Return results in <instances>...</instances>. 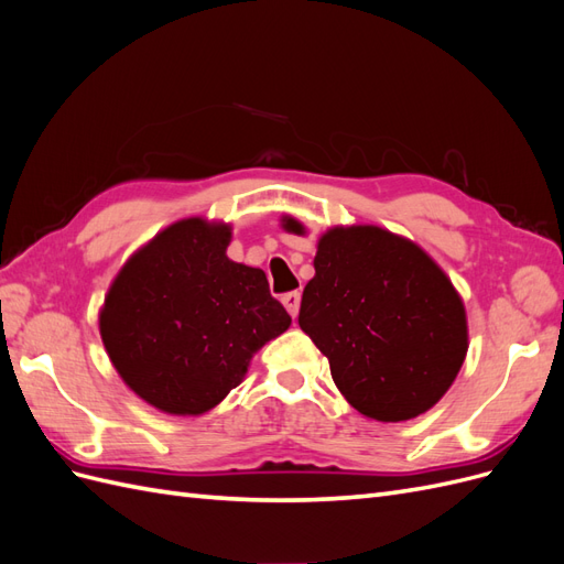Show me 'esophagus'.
<instances>
[{"instance_id": "esophagus-1", "label": "esophagus", "mask_w": 564, "mask_h": 564, "mask_svg": "<svg viewBox=\"0 0 564 564\" xmlns=\"http://www.w3.org/2000/svg\"><path fill=\"white\" fill-rule=\"evenodd\" d=\"M282 303L284 308L289 311V315L296 317L299 315V308H301V292H289L282 296Z\"/></svg>"}]
</instances>
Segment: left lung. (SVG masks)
<instances>
[{
	"label": "left lung",
	"mask_w": 564,
	"mask_h": 564,
	"mask_svg": "<svg viewBox=\"0 0 564 564\" xmlns=\"http://www.w3.org/2000/svg\"><path fill=\"white\" fill-rule=\"evenodd\" d=\"M284 228L303 230L294 218ZM299 327L327 355L344 398L377 421L429 412L468 350L464 303L445 272L414 242L377 226L322 237Z\"/></svg>",
	"instance_id": "left-lung-1"
}]
</instances>
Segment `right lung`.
Here are the masks:
<instances>
[{"instance_id":"right-lung-1","label":"right lung","mask_w":564,"mask_h":564,"mask_svg":"<svg viewBox=\"0 0 564 564\" xmlns=\"http://www.w3.org/2000/svg\"><path fill=\"white\" fill-rule=\"evenodd\" d=\"M228 242V226L178 220L119 270L100 313L119 377L166 414L209 412L292 324L265 272L230 261Z\"/></svg>"}]
</instances>
